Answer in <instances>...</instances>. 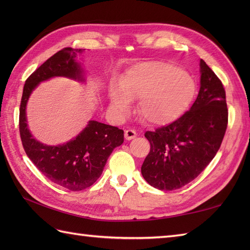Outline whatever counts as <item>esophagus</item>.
Masks as SVG:
<instances>
[{"label": "esophagus", "mask_w": 250, "mask_h": 250, "mask_svg": "<svg viewBox=\"0 0 250 250\" xmlns=\"http://www.w3.org/2000/svg\"><path fill=\"white\" fill-rule=\"evenodd\" d=\"M136 137V132L134 130H126L125 132V139L126 141H131Z\"/></svg>", "instance_id": "34e87169"}]
</instances>
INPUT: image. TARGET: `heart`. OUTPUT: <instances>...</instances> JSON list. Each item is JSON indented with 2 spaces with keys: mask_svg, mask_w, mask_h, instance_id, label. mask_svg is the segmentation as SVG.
Wrapping results in <instances>:
<instances>
[{
  "mask_svg": "<svg viewBox=\"0 0 250 250\" xmlns=\"http://www.w3.org/2000/svg\"><path fill=\"white\" fill-rule=\"evenodd\" d=\"M109 88L110 106L124 116L131 100L139 99L137 113L145 122L164 125L179 118L195 97L196 84L182 68L160 61L141 62L119 77Z\"/></svg>",
  "mask_w": 250,
  "mask_h": 250,
  "instance_id": "heart-1",
  "label": "heart"
}]
</instances>
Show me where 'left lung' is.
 Listing matches in <instances>:
<instances>
[{
    "instance_id": "1",
    "label": "left lung",
    "mask_w": 250,
    "mask_h": 250,
    "mask_svg": "<svg viewBox=\"0 0 250 250\" xmlns=\"http://www.w3.org/2000/svg\"><path fill=\"white\" fill-rule=\"evenodd\" d=\"M200 91L191 108L168 125L147 131L150 151L142 166L146 182L159 190H176L192 182L213 160L228 125L226 91L201 59Z\"/></svg>"
}]
</instances>
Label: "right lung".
<instances>
[{
    "instance_id": "obj_1",
    "label": "right lung",
    "mask_w": 250,
    "mask_h": 250,
    "mask_svg": "<svg viewBox=\"0 0 250 250\" xmlns=\"http://www.w3.org/2000/svg\"><path fill=\"white\" fill-rule=\"evenodd\" d=\"M84 49L71 47L58 51L26 79L20 104L19 131L26 156L50 182L71 191L93 185L102 174L110 153L124 143V131L117 126L90 120L81 133L64 144L50 146L35 140L26 121V104L41 83L66 77L84 83V71L78 54Z\"/></svg>"
}]
</instances>
